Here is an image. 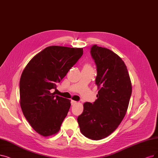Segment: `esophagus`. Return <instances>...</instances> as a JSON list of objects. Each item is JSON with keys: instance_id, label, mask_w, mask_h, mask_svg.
<instances>
[{"instance_id": "esophagus-1", "label": "esophagus", "mask_w": 158, "mask_h": 158, "mask_svg": "<svg viewBox=\"0 0 158 158\" xmlns=\"http://www.w3.org/2000/svg\"><path fill=\"white\" fill-rule=\"evenodd\" d=\"M77 101H74V100H71V105L73 106V105H74V104H77Z\"/></svg>"}]
</instances>
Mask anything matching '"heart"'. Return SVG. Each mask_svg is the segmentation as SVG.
<instances>
[{"instance_id": "b5f03b06", "label": "heart", "mask_w": 158, "mask_h": 158, "mask_svg": "<svg viewBox=\"0 0 158 158\" xmlns=\"http://www.w3.org/2000/svg\"><path fill=\"white\" fill-rule=\"evenodd\" d=\"M84 69H92L90 65H85L84 66Z\"/></svg>"}]
</instances>
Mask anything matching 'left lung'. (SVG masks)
Instances as JSON below:
<instances>
[{
    "label": "left lung",
    "instance_id": "1",
    "mask_svg": "<svg viewBox=\"0 0 158 158\" xmlns=\"http://www.w3.org/2000/svg\"><path fill=\"white\" fill-rule=\"evenodd\" d=\"M90 53L97 67V99L85 102L77 121L81 133L92 140L110 135L127 113L131 84L124 62L110 49L94 45Z\"/></svg>",
    "mask_w": 158,
    "mask_h": 158
}]
</instances>
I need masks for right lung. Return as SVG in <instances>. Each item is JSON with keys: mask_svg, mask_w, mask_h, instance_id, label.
I'll list each match as a JSON object with an SVG mask.
<instances>
[{"mask_svg": "<svg viewBox=\"0 0 158 158\" xmlns=\"http://www.w3.org/2000/svg\"><path fill=\"white\" fill-rule=\"evenodd\" d=\"M82 54V48L50 46L24 68L19 82L20 104L25 118L39 134L47 137L60 130L71 102L51 91Z\"/></svg>", "mask_w": 158, "mask_h": 158, "instance_id": "add662e5", "label": "right lung"}]
</instances>
